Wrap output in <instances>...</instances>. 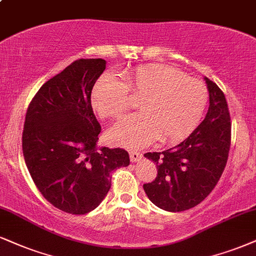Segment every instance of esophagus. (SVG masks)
<instances>
[{
    "mask_svg": "<svg viewBox=\"0 0 256 256\" xmlns=\"http://www.w3.org/2000/svg\"><path fill=\"white\" fill-rule=\"evenodd\" d=\"M129 156H130V162H140L141 159H142V154L138 153V152H135V150H132V152H129Z\"/></svg>",
    "mask_w": 256,
    "mask_h": 256,
    "instance_id": "34e87169",
    "label": "esophagus"
}]
</instances>
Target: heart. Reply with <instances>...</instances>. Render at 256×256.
<instances>
[{"instance_id": "heart-1", "label": "heart", "mask_w": 256, "mask_h": 256, "mask_svg": "<svg viewBox=\"0 0 256 256\" xmlns=\"http://www.w3.org/2000/svg\"><path fill=\"white\" fill-rule=\"evenodd\" d=\"M132 97L141 100V114L129 116L109 133L112 142L140 148L158 140L176 142L200 123L209 92L200 80L167 65H146L128 72L123 82L102 76L91 91V103L102 118H121Z\"/></svg>"}]
</instances>
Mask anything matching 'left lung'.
Here are the masks:
<instances>
[{
  "label": "left lung",
  "mask_w": 256,
  "mask_h": 256,
  "mask_svg": "<svg viewBox=\"0 0 256 256\" xmlns=\"http://www.w3.org/2000/svg\"><path fill=\"white\" fill-rule=\"evenodd\" d=\"M209 109L203 122L182 142L164 152L146 153L158 176L144 185L147 197L160 209L179 212L200 204L214 190L228 160L230 116L224 94L204 77Z\"/></svg>",
  "instance_id": "8db88e82"
}]
</instances>
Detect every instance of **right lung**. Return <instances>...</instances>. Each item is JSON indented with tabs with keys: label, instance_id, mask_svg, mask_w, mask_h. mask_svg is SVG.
<instances>
[{
	"label": "right lung",
	"instance_id": "right-lung-1",
	"mask_svg": "<svg viewBox=\"0 0 256 256\" xmlns=\"http://www.w3.org/2000/svg\"><path fill=\"white\" fill-rule=\"evenodd\" d=\"M104 59H80L47 80L28 106L22 150L41 194L65 212L84 215L100 204L112 173L129 165L122 148L98 147L100 126L91 91Z\"/></svg>",
	"mask_w": 256,
	"mask_h": 256
}]
</instances>
